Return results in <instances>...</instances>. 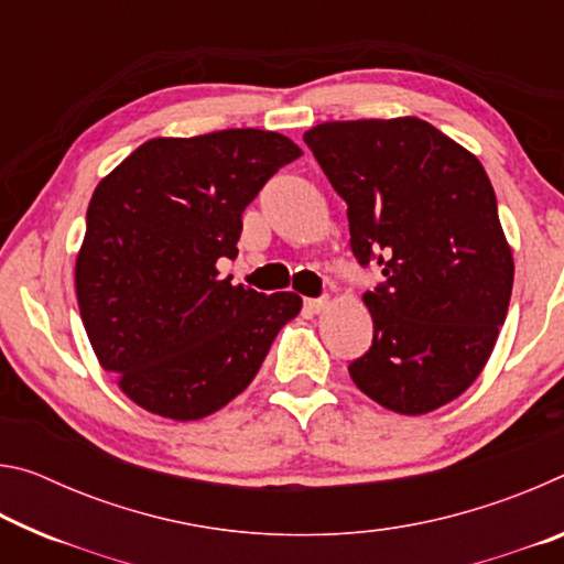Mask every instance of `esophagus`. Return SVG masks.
<instances>
[{
  "instance_id": "esophagus-1",
  "label": "esophagus",
  "mask_w": 564,
  "mask_h": 564,
  "mask_svg": "<svg viewBox=\"0 0 564 564\" xmlns=\"http://www.w3.org/2000/svg\"><path fill=\"white\" fill-rule=\"evenodd\" d=\"M326 305H328L326 299H305L303 301V308L308 313H321L323 308H326Z\"/></svg>"
}]
</instances>
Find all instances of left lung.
I'll return each instance as SVG.
<instances>
[{
    "mask_svg": "<svg viewBox=\"0 0 564 564\" xmlns=\"http://www.w3.org/2000/svg\"><path fill=\"white\" fill-rule=\"evenodd\" d=\"M303 141L348 204L356 259L386 275L362 293L373 346L352 383L400 415L451 403L482 373L514 279L482 164L417 117L326 121Z\"/></svg>",
    "mask_w": 564,
    "mask_h": 564,
    "instance_id": "obj_1",
    "label": "left lung"
}]
</instances>
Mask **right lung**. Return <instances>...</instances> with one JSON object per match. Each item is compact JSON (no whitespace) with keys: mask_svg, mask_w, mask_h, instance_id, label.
<instances>
[{"mask_svg":"<svg viewBox=\"0 0 564 564\" xmlns=\"http://www.w3.org/2000/svg\"><path fill=\"white\" fill-rule=\"evenodd\" d=\"M303 154L289 137L226 129L159 137L99 181L74 285L104 370L131 403L198 420L243 393L301 295H263L218 279L243 208Z\"/></svg>","mask_w":564,"mask_h":564,"instance_id":"right-lung-1","label":"right lung"}]
</instances>
